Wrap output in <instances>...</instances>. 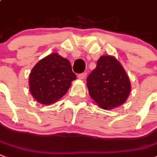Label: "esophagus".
<instances>
[{
	"instance_id": "1",
	"label": "esophagus",
	"mask_w": 157,
	"mask_h": 157,
	"mask_svg": "<svg viewBox=\"0 0 157 157\" xmlns=\"http://www.w3.org/2000/svg\"><path fill=\"white\" fill-rule=\"evenodd\" d=\"M86 76V72H83V73H81V74L78 75V78L80 80H84Z\"/></svg>"
}]
</instances>
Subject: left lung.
Returning a JSON list of instances; mask_svg holds the SVG:
<instances>
[{
  "mask_svg": "<svg viewBox=\"0 0 157 157\" xmlns=\"http://www.w3.org/2000/svg\"><path fill=\"white\" fill-rule=\"evenodd\" d=\"M87 87L90 97L104 109L123 105L131 93V83L119 61L111 56H102L89 75Z\"/></svg>",
  "mask_w": 157,
  "mask_h": 157,
  "instance_id": "8db88e82",
  "label": "left lung"
}]
</instances>
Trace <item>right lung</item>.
Masks as SVG:
<instances>
[{
	"label": "right lung",
	"instance_id": "1",
	"mask_svg": "<svg viewBox=\"0 0 157 157\" xmlns=\"http://www.w3.org/2000/svg\"><path fill=\"white\" fill-rule=\"evenodd\" d=\"M76 76L69 60L58 53L42 59L34 65L29 77L30 91L43 105H52L67 93Z\"/></svg>",
	"mask_w": 157,
	"mask_h": 157
}]
</instances>
